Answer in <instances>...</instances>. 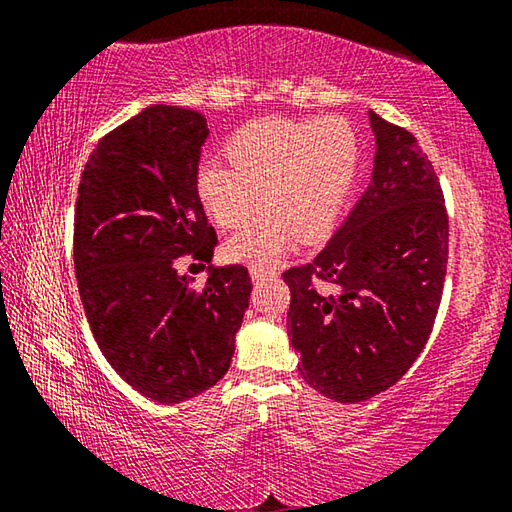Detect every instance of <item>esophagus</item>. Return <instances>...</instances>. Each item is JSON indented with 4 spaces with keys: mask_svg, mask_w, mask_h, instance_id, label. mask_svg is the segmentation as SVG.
<instances>
[{
    "mask_svg": "<svg viewBox=\"0 0 512 512\" xmlns=\"http://www.w3.org/2000/svg\"><path fill=\"white\" fill-rule=\"evenodd\" d=\"M250 277H253V282L257 284V282L271 280V277H275V273H271V271H264V268H257V266H253V268H250Z\"/></svg>",
    "mask_w": 512,
    "mask_h": 512,
    "instance_id": "obj_1",
    "label": "esophagus"
}]
</instances>
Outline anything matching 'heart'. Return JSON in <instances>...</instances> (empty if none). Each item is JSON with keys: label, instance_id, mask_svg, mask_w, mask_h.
<instances>
[{"label": "heart", "instance_id": "obj_1", "mask_svg": "<svg viewBox=\"0 0 512 512\" xmlns=\"http://www.w3.org/2000/svg\"><path fill=\"white\" fill-rule=\"evenodd\" d=\"M223 164H205L196 194L210 219L241 228L257 207L266 210L228 239L232 262L271 266L293 235L307 241L327 230L348 198L359 164V140L348 119H264L232 135Z\"/></svg>", "mask_w": 512, "mask_h": 512}]
</instances>
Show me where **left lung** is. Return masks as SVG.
<instances>
[{"label": "left lung", "mask_w": 512, "mask_h": 512, "mask_svg": "<svg viewBox=\"0 0 512 512\" xmlns=\"http://www.w3.org/2000/svg\"><path fill=\"white\" fill-rule=\"evenodd\" d=\"M370 185L327 246L284 273L298 372L334 402L391 388L420 357L447 273L445 198L427 153L368 110Z\"/></svg>", "instance_id": "left-lung-1"}]
</instances>
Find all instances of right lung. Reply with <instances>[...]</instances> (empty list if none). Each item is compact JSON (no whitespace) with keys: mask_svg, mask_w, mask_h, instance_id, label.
<instances>
[{"mask_svg":"<svg viewBox=\"0 0 512 512\" xmlns=\"http://www.w3.org/2000/svg\"><path fill=\"white\" fill-rule=\"evenodd\" d=\"M207 137L201 112L144 108L94 146L76 198L74 271L94 341L128 386L160 404L228 372L253 291L239 264L207 268L203 289L176 271L180 255H214L196 194Z\"/></svg>","mask_w":512,"mask_h":512,"instance_id":"add662e5","label":"right lung"}]
</instances>
